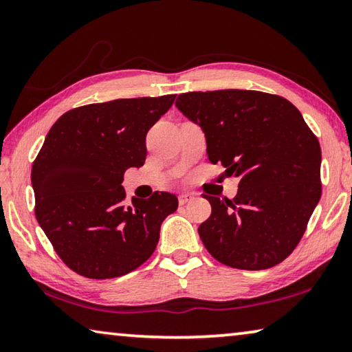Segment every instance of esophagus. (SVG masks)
<instances>
[{
	"mask_svg": "<svg viewBox=\"0 0 352 352\" xmlns=\"http://www.w3.org/2000/svg\"><path fill=\"white\" fill-rule=\"evenodd\" d=\"M190 200H194V194L184 192V194L178 195V204H180V205H186L188 201H190Z\"/></svg>",
	"mask_w": 352,
	"mask_h": 352,
	"instance_id": "obj_1",
	"label": "esophagus"
}]
</instances>
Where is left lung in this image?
<instances>
[{"label": "left lung", "mask_w": 352, "mask_h": 352, "mask_svg": "<svg viewBox=\"0 0 352 352\" xmlns=\"http://www.w3.org/2000/svg\"><path fill=\"white\" fill-rule=\"evenodd\" d=\"M175 105L204 130L210 162L239 180L233 200L204 195L212 208L199 226L208 252L241 270L283 262L321 197L320 142L300 110L253 90L183 93Z\"/></svg>", "instance_id": "1"}]
</instances>
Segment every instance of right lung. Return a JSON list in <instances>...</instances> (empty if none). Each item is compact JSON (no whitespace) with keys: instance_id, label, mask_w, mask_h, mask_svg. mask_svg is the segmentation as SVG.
I'll use <instances>...</instances> for the list:
<instances>
[{"instance_id":"add662e5","label":"right lung","mask_w":352,"mask_h":352,"mask_svg":"<svg viewBox=\"0 0 352 352\" xmlns=\"http://www.w3.org/2000/svg\"><path fill=\"white\" fill-rule=\"evenodd\" d=\"M175 94L77 107L57 119L32 164L35 217L71 270L91 279L127 275L151 258L174 194L126 205L124 172L146 162V135Z\"/></svg>"}]
</instances>
